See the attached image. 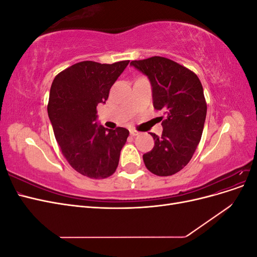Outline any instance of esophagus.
Here are the masks:
<instances>
[{
  "instance_id": "obj_1",
  "label": "esophagus",
  "mask_w": 257,
  "mask_h": 257,
  "mask_svg": "<svg viewBox=\"0 0 257 257\" xmlns=\"http://www.w3.org/2000/svg\"><path fill=\"white\" fill-rule=\"evenodd\" d=\"M130 134H131V136H137V135H138V132H137V131H134V130H132V131L130 132Z\"/></svg>"
}]
</instances>
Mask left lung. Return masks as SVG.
<instances>
[{"instance_id":"8db88e82","label":"left lung","mask_w":257,"mask_h":257,"mask_svg":"<svg viewBox=\"0 0 257 257\" xmlns=\"http://www.w3.org/2000/svg\"><path fill=\"white\" fill-rule=\"evenodd\" d=\"M131 65L148 77L153 107L166 115L162 136L150 133L154 147L143 155L144 163L154 175L172 176L186 166L200 142L207 114L203 85L190 69L163 57Z\"/></svg>"}]
</instances>
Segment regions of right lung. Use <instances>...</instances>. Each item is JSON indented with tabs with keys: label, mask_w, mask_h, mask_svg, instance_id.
Listing matches in <instances>:
<instances>
[{
	"label": "right lung",
	"mask_w": 257,
	"mask_h": 257,
	"mask_svg": "<svg viewBox=\"0 0 257 257\" xmlns=\"http://www.w3.org/2000/svg\"><path fill=\"white\" fill-rule=\"evenodd\" d=\"M128 63L83 61L52 81L47 109L54 136L69 165L85 177L104 179L118 167L130 132L100 125L96 107L106 103L110 88Z\"/></svg>",
	"instance_id": "obj_1"
}]
</instances>
